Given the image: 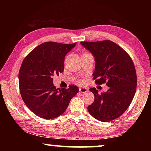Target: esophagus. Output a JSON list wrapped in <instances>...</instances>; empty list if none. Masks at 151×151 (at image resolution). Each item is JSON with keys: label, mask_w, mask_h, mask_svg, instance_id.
Here are the masks:
<instances>
[{"label": "esophagus", "mask_w": 151, "mask_h": 151, "mask_svg": "<svg viewBox=\"0 0 151 151\" xmlns=\"http://www.w3.org/2000/svg\"><path fill=\"white\" fill-rule=\"evenodd\" d=\"M87 91V89L86 88H79V92L81 93H85Z\"/></svg>", "instance_id": "34e87169"}]
</instances>
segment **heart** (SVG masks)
Segmentation results:
<instances>
[{
    "label": "heart",
    "instance_id": "1",
    "mask_svg": "<svg viewBox=\"0 0 151 151\" xmlns=\"http://www.w3.org/2000/svg\"><path fill=\"white\" fill-rule=\"evenodd\" d=\"M80 82H81V83H83V81H80Z\"/></svg>",
    "mask_w": 151,
    "mask_h": 151
}]
</instances>
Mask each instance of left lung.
<instances>
[{"instance_id":"1","label":"left lung","mask_w":151,"mask_h":151,"mask_svg":"<svg viewBox=\"0 0 151 151\" xmlns=\"http://www.w3.org/2000/svg\"><path fill=\"white\" fill-rule=\"evenodd\" d=\"M93 55L95 70L93 73L95 83H106V92L99 93L89 89L94 101L88 106V111L94 119L109 122L118 118L129 108L137 89V73L134 63L126 51L111 40L81 42Z\"/></svg>"}]
</instances>
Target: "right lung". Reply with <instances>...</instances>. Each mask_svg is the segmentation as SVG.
<instances>
[{
  "label": "right lung",
  "mask_w": 151,
  "mask_h": 151,
  "mask_svg": "<svg viewBox=\"0 0 151 151\" xmlns=\"http://www.w3.org/2000/svg\"><path fill=\"white\" fill-rule=\"evenodd\" d=\"M76 44L42 43L22 61L19 73L20 94L28 108L40 118L53 119L61 115L78 92L75 85L57 88L52 78L64 70L65 56Z\"/></svg>",
  "instance_id": "right-lung-1"
}]
</instances>
